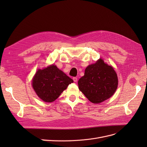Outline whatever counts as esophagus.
Listing matches in <instances>:
<instances>
[{
    "mask_svg": "<svg viewBox=\"0 0 147 147\" xmlns=\"http://www.w3.org/2000/svg\"><path fill=\"white\" fill-rule=\"evenodd\" d=\"M73 80H74V82H77L78 80V78H77V77H73Z\"/></svg>",
    "mask_w": 147,
    "mask_h": 147,
    "instance_id": "1",
    "label": "esophagus"
}]
</instances>
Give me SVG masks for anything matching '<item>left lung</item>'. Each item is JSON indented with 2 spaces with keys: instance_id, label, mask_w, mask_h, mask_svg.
I'll return each mask as SVG.
<instances>
[{
  "instance_id": "left-lung-1",
  "label": "left lung",
  "mask_w": 147,
  "mask_h": 147,
  "mask_svg": "<svg viewBox=\"0 0 147 147\" xmlns=\"http://www.w3.org/2000/svg\"><path fill=\"white\" fill-rule=\"evenodd\" d=\"M118 84L117 75L113 68L101 59L88 65L84 76L78 82L79 90L94 104L110 98L116 91Z\"/></svg>"
}]
</instances>
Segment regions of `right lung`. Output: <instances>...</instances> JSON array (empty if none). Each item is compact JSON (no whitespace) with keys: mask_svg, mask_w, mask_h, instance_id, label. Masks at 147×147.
<instances>
[{"mask_svg":"<svg viewBox=\"0 0 147 147\" xmlns=\"http://www.w3.org/2000/svg\"><path fill=\"white\" fill-rule=\"evenodd\" d=\"M74 81L56 65L38 70L32 80V87L43 101L51 102L59 97Z\"/></svg>","mask_w":147,"mask_h":147,"instance_id":"obj_1","label":"right lung"}]
</instances>
